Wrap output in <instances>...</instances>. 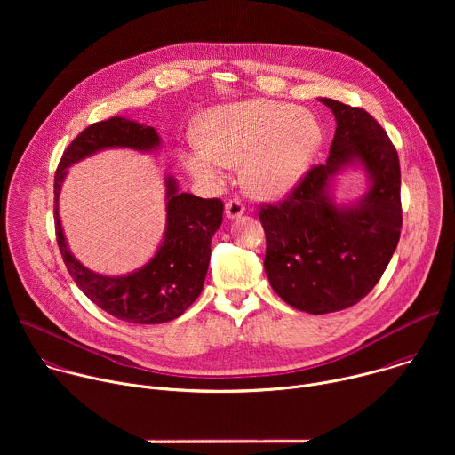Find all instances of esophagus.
Listing matches in <instances>:
<instances>
[{"instance_id":"obj_1","label":"esophagus","mask_w":455,"mask_h":455,"mask_svg":"<svg viewBox=\"0 0 455 455\" xmlns=\"http://www.w3.org/2000/svg\"><path fill=\"white\" fill-rule=\"evenodd\" d=\"M225 214L228 220H237L244 214V205L239 202V200H230L227 205H225Z\"/></svg>"}]
</instances>
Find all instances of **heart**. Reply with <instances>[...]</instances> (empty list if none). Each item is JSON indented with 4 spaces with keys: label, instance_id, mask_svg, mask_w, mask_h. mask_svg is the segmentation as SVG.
Listing matches in <instances>:
<instances>
[{
    "label": "heart",
    "instance_id": "obj_1",
    "mask_svg": "<svg viewBox=\"0 0 455 455\" xmlns=\"http://www.w3.org/2000/svg\"><path fill=\"white\" fill-rule=\"evenodd\" d=\"M204 139L192 137L181 151L187 174L218 190L234 165L261 200L290 194L311 169L323 140L318 118L288 102L250 99L212 108L202 120Z\"/></svg>",
    "mask_w": 455,
    "mask_h": 455
}]
</instances>
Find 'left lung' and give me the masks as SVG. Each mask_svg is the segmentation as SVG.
Segmentation results:
<instances>
[{"mask_svg": "<svg viewBox=\"0 0 455 455\" xmlns=\"http://www.w3.org/2000/svg\"><path fill=\"white\" fill-rule=\"evenodd\" d=\"M318 100L337 122L328 162L313 167L286 202L259 212L274 291L311 315L362 300L391 261L402 228L400 160L387 133L360 108ZM349 168L363 171L366 190L355 203H339L336 180Z\"/></svg>", "mask_w": 455, "mask_h": 455, "instance_id": "8db88e82", "label": "left lung"}]
</instances>
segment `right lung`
Wrapping results in <instances>:
<instances>
[{
	"label": "right lung",
	"mask_w": 455,
	"mask_h": 455,
	"mask_svg": "<svg viewBox=\"0 0 455 455\" xmlns=\"http://www.w3.org/2000/svg\"><path fill=\"white\" fill-rule=\"evenodd\" d=\"M162 148L153 125L116 115L86 127L64 151L55 172V234L64 265L93 304L132 323L174 320L200 297L211 261V241L223 221V204L180 192L178 180L165 174V230L155 255L133 272L104 275L86 268L72 253L60 225L59 196L68 169L100 151L155 153Z\"/></svg>",
	"instance_id": "1"
}]
</instances>
